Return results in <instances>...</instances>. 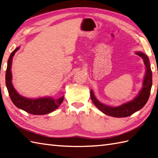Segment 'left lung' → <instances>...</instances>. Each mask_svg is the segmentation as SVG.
<instances>
[{
  "label": "left lung",
  "instance_id": "1",
  "mask_svg": "<svg viewBox=\"0 0 158 158\" xmlns=\"http://www.w3.org/2000/svg\"><path fill=\"white\" fill-rule=\"evenodd\" d=\"M136 54L143 59L146 67V72L143 83V88L134 99L120 106L110 107L99 102L94 97L93 90H90V97L94 106L105 114L115 118L128 117L141 110L148 102L152 86V72L150 67L149 60L148 56L141 52H136Z\"/></svg>",
  "mask_w": 158,
  "mask_h": 158
}]
</instances>
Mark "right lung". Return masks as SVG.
<instances>
[{"label": "right lung", "instance_id": "right-lung-1", "mask_svg": "<svg viewBox=\"0 0 158 158\" xmlns=\"http://www.w3.org/2000/svg\"><path fill=\"white\" fill-rule=\"evenodd\" d=\"M19 49V47L16 48L10 55L6 71V86L10 99L16 107L22 109L29 114L33 115H44L49 114L59 107L64 101V96H62L56 99H52V97H44L36 99H27V98L21 96L14 89L11 82L12 74L10 69H11L13 56Z\"/></svg>", "mask_w": 158, "mask_h": 158}]
</instances>
